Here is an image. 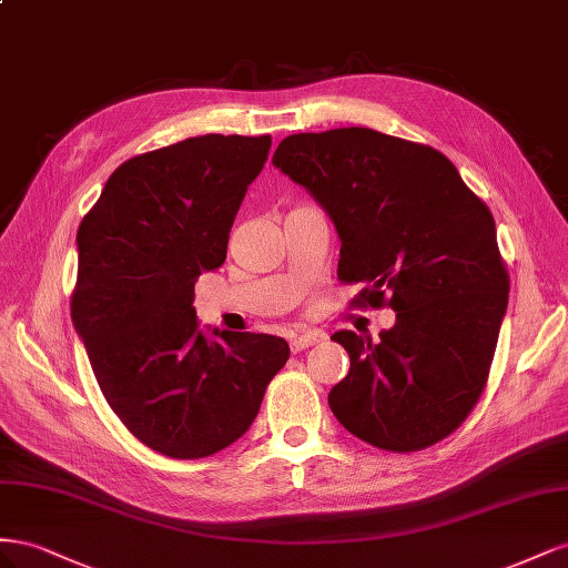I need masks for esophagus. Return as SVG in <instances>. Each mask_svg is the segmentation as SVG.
Listing matches in <instances>:
<instances>
[{
	"mask_svg": "<svg viewBox=\"0 0 568 568\" xmlns=\"http://www.w3.org/2000/svg\"><path fill=\"white\" fill-rule=\"evenodd\" d=\"M323 335L318 331H302V333H295L290 335V349L293 352H302L306 347H312L314 343H318Z\"/></svg>",
	"mask_w": 568,
	"mask_h": 568,
	"instance_id": "obj_1",
	"label": "esophagus"
}]
</instances>
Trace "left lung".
Here are the masks:
<instances>
[{"mask_svg": "<svg viewBox=\"0 0 568 568\" xmlns=\"http://www.w3.org/2000/svg\"><path fill=\"white\" fill-rule=\"evenodd\" d=\"M273 164L331 214L337 278L366 285L352 304L397 312L381 343L333 335L349 354L335 418L387 452L445 440L485 390L507 312L490 209L443 152L371 128L290 135Z\"/></svg>", "mask_w": 568, "mask_h": 568, "instance_id": "8db88e82", "label": "left lung"}]
</instances>
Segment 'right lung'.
<instances>
[{
	"instance_id": "add662e5",
	"label": "right lung",
	"mask_w": 568,
	"mask_h": 568,
	"mask_svg": "<svg viewBox=\"0 0 568 568\" xmlns=\"http://www.w3.org/2000/svg\"><path fill=\"white\" fill-rule=\"evenodd\" d=\"M268 150L271 135H202L138 154L80 221L73 326L113 414L171 459L233 445L290 356L264 333L216 331L209 343L192 306Z\"/></svg>"
}]
</instances>
